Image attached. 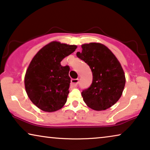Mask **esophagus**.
Wrapping results in <instances>:
<instances>
[{
	"label": "esophagus",
	"instance_id": "esophagus-1",
	"mask_svg": "<svg viewBox=\"0 0 150 150\" xmlns=\"http://www.w3.org/2000/svg\"><path fill=\"white\" fill-rule=\"evenodd\" d=\"M79 83V79H72L71 81V86H76Z\"/></svg>",
	"mask_w": 150,
	"mask_h": 150
}]
</instances>
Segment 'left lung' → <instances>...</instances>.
<instances>
[{
	"label": "left lung",
	"instance_id": "1",
	"mask_svg": "<svg viewBox=\"0 0 150 150\" xmlns=\"http://www.w3.org/2000/svg\"><path fill=\"white\" fill-rule=\"evenodd\" d=\"M77 56L91 68L93 82L81 92L86 105L95 110H104L120 99L125 83L123 70L109 49L100 43L84 44Z\"/></svg>",
	"mask_w": 150,
	"mask_h": 150
}]
</instances>
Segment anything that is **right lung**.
I'll return each instance as SVG.
<instances>
[{
  "label": "right lung",
  "instance_id": "obj_1",
  "mask_svg": "<svg viewBox=\"0 0 150 150\" xmlns=\"http://www.w3.org/2000/svg\"><path fill=\"white\" fill-rule=\"evenodd\" d=\"M76 49L75 45L51 42L42 48L29 64L25 77L26 92L42 110L57 111L67 102L70 67H62L60 62Z\"/></svg>",
  "mask_w": 150,
  "mask_h": 150
}]
</instances>
